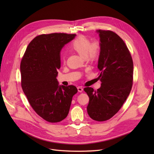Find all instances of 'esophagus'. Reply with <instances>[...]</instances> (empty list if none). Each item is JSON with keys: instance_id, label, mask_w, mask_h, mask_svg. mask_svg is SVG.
I'll return each instance as SVG.
<instances>
[{"instance_id": "obj_1", "label": "esophagus", "mask_w": 154, "mask_h": 154, "mask_svg": "<svg viewBox=\"0 0 154 154\" xmlns=\"http://www.w3.org/2000/svg\"><path fill=\"white\" fill-rule=\"evenodd\" d=\"M77 88H78V91L79 92H82L83 91V88L82 87L79 86V87H78Z\"/></svg>"}]
</instances>
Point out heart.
I'll list each match as a JSON object with an SVG mask.
<instances>
[{
    "label": "heart",
    "mask_w": 154,
    "mask_h": 154,
    "mask_svg": "<svg viewBox=\"0 0 154 154\" xmlns=\"http://www.w3.org/2000/svg\"><path fill=\"white\" fill-rule=\"evenodd\" d=\"M71 49L76 51L89 61H95L101 54V45L99 41L91 40L84 36H78L71 44ZM62 60L64 62L66 57L62 55Z\"/></svg>",
    "instance_id": "1"
}]
</instances>
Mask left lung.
I'll use <instances>...</instances> for the list:
<instances>
[{
  "mask_svg": "<svg viewBox=\"0 0 154 154\" xmlns=\"http://www.w3.org/2000/svg\"><path fill=\"white\" fill-rule=\"evenodd\" d=\"M101 51L97 67L101 87L84 88L89 101L87 113L97 122L106 121L118 112L128 97L133 84L134 65L124 41L116 32L97 30Z\"/></svg>",
  "mask_w": 154,
  "mask_h": 154,
  "instance_id": "obj_1",
  "label": "left lung"
}]
</instances>
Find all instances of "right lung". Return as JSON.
Instances as JSON below:
<instances>
[{"instance_id": "right-lung-1", "label": "right lung", "mask_w": 154, "mask_h": 154, "mask_svg": "<svg viewBox=\"0 0 154 154\" xmlns=\"http://www.w3.org/2000/svg\"><path fill=\"white\" fill-rule=\"evenodd\" d=\"M75 34H42L32 39L20 63L21 86L35 112L50 123L66 118L73 96L74 85L59 86L56 77L61 66L60 50Z\"/></svg>"}]
</instances>
